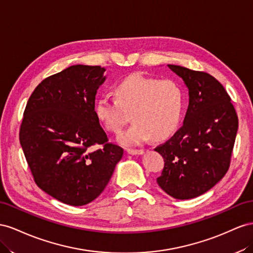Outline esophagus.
<instances>
[{"mask_svg":"<svg viewBox=\"0 0 253 253\" xmlns=\"http://www.w3.org/2000/svg\"><path fill=\"white\" fill-rule=\"evenodd\" d=\"M127 154L132 155V156H135V155L140 156L144 154V149H127Z\"/></svg>","mask_w":253,"mask_h":253,"instance_id":"esophagus-1","label":"esophagus"}]
</instances>
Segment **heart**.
Masks as SVG:
<instances>
[{"mask_svg": "<svg viewBox=\"0 0 253 253\" xmlns=\"http://www.w3.org/2000/svg\"><path fill=\"white\" fill-rule=\"evenodd\" d=\"M115 97H100L95 104L97 119L111 132H120L130 121L127 130L118 135L123 146L132 147L151 136L164 140L176 131L184 110V93L177 82L134 73L114 88Z\"/></svg>", "mask_w": 253, "mask_h": 253, "instance_id": "1", "label": "heart"}]
</instances>
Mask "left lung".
<instances>
[{
  "mask_svg": "<svg viewBox=\"0 0 253 253\" xmlns=\"http://www.w3.org/2000/svg\"><path fill=\"white\" fill-rule=\"evenodd\" d=\"M189 90L182 127L155 148L164 159L157 182L176 199H192L219 182L230 165L239 120L222 84L210 74L169 64Z\"/></svg>",
  "mask_w": 253,
  "mask_h": 253,
  "instance_id": "1",
  "label": "left lung"
}]
</instances>
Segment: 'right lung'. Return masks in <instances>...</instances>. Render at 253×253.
Segmentation results:
<instances>
[{
    "instance_id": "add662e5",
    "label": "right lung",
    "mask_w": 253,
    "mask_h": 253,
    "mask_svg": "<svg viewBox=\"0 0 253 253\" xmlns=\"http://www.w3.org/2000/svg\"><path fill=\"white\" fill-rule=\"evenodd\" d=\"M105 71L76 64L45 78L28 99L21 124L20 143L35 182L70 206L97 198L124 153L108 143L95 114ZM94 145L103 147L90 152Z\"/></svg>"
}]
</instances>
